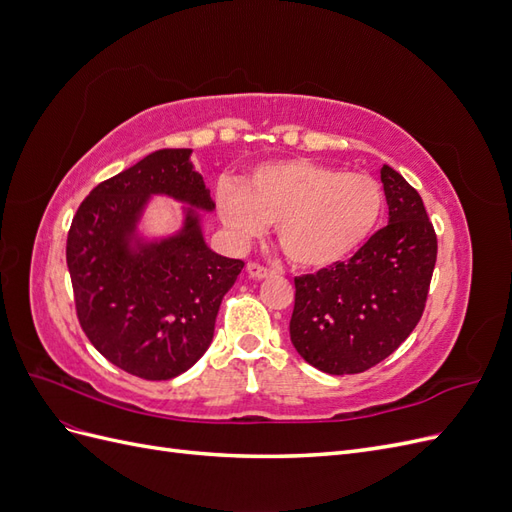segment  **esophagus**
<instances>
[{
  "label": "esophagus",
  "mask_w": 512,
  "mask_h": 512,
  "mask_svg": "<svg viewBox=\"0 0 512 512\" xmlns=\"http://www.w3.org/2000/svg\"><path fill=\"white\" fill-rule=\"evenodd\" d=\"M247 273H250L254 280H262V277H269L273 271L267 269L265 265H260V262H250V265H247Z\"/></svg>",
  "instance_id": "obj_1"
}]
</instances>
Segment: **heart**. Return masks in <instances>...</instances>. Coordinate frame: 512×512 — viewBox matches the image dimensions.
Returning <instances> with one entry per match:
<instances>
[{
    "mask_svg": "<svg viewBox=\"0 0 512 512\" xmlns=\"http://www.w3.org/2000/svg\"><path fill=\"white\" fill-rule=\"evenodd\" d=\"M382 207L376 179L312 160L262 162L215 192L232 235L252 239L275 226L288 260L307 269L348 258L374 232Z\"/></svg>",
    "mask_w": 512,
    "mask_h": 512,
    "instance_id": "obj_1",
    "label": "heart"
}]
</instances>
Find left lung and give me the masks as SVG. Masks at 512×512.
I'll list each match as a JSON object with an SVG mask.
<instances>
[{
	"mask_svg": "<svg viewBox=\"0 0 512 512\" xmlns=\"http://www.w3.org/2000/svg\"><path fill=\"white\" fill-rule=\"evenodd\" d=\"M389 224L346 262L294 277L292 346L324 374H361L393 354L425 312L438 237L423 198L382 166Z\"/></svg>",
	"mask_w": 512,
	"mask_h": 512,
	"instance_id": "left-lung-1",
	"label": "left lung"
}]
</instances>
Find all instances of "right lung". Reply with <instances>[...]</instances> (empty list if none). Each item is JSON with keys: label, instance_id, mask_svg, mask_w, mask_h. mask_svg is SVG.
<instances>
[{"label": "right lung", "instance_id": "right-lung-1", "mask_svg": "<svg viewBox=\"0 0 512 512\" xmlns=\"http://www.w3.org/2000/svg\"><path fill=\"white\" fill-rule=\"evenodd\" d=\"M190 153L153 151L98 183L68 230L81 329L104 359L143 380L175 378L207 352L224 294L245 265L209 250L192 211L179 235L130 250V232L151 194L213 209Z\"/></svg>", "mask_w": 512, "mask_h": 512}]
</instances>
